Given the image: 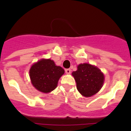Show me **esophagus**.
<instances>
[{"label": "esophagus", "mask_w": 131, "mask_h": 131, "mask_svg": "<svg viewBox=\"0 0 131 131\" xmlns=\"http://www.w3.org/2000/svg\"><path fill=\"white\" fill-rule=\"evenodd\" d=\"M65 71H66V73L67 74L71 73V69H66V70H65Z\"/></svg>", "instance_id": "34e87169"}]
</instances>
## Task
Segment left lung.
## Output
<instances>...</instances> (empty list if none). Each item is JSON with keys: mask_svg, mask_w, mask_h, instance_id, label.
I'll return each mask as SVG.
<instances>
[{"mask_svg": "<svg viewBox=\"0 0 131 131\" xmlns=\"http://www.w3.org/2000/svg\"><path fill=\"white\" fill-rule=\"evenodd\" d=\"M77 89L82 95L90 97L94 95L102 87L104 75L97 67L89 63H81L77 71L72 73Z\"/></svg>", "mask_w": 131, "mask_h": 131, "instance_id": "1", "label": "left lung"}]
</instances>
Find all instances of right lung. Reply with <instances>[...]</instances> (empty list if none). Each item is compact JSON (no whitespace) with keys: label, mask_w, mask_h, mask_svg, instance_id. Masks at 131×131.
Listing matches in <instances>:
<instances>
[{"label":"right lung","mask_w":131,"mask_h":131,"mask_svg":"<svg viewBox=\"0 0 131 131\" xmlns=\"http://www.w3.org/2000/svg\"><path fill=\"white\" fill-rule=\"evenodd\" d=\"M64 72V69L56 66L53 60L42 59L31 66L29 76L31 83L37 90L48 93L57 87L58 80Z\"/></svg>","instance_id":"obj_1"}]
</instances>
